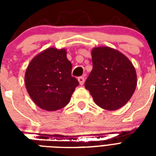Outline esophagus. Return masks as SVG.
I'll use <instances>...</instances> for the list:
<instances>
[{"instance_id":"obj_1","label":"esophagus","mask_w":156,"mask_h":156,"mask_svg":"<svg viewBox=\"0 0 156 156\" xmlns=\"http://www.w3.org/2000/svg\"><path fill=\"white\" fill-rule=\"evenodd\" d=\"M78 82H79V84H80L81 86H83V84H84V82H85V78H84V77H79V78H78Z\"/></svg>"}]
</instances>
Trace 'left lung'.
Masks as SVG:
<instances>
[{
  "label": "left lung",
  "mask_w": 156,
  "mask_h": 156,
  "mask_svg": "<svg viewBox=\"0 0 156 156\" xmlns=\"http://www.w3.org/2000/svg\"><path fill=\"white\" fill-rule=\"evenodd\" d=\"M93 69L86 80L98 106L109 111L123 107L137 87V73L127 56L109 47H95L91 50Z\"/></svg>",
  "instance_id": "obj_1"
}]
</instances>
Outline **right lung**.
<instances>
[{"label":"right lung","mask_w":156,"mask_h":156,"mask_svg":"<svg viewBox=\"0 0 156 156\" xmlns=\"http://www.w3.org/2000/svg\"><path fill=\"white\" fill-rule=\"evenodd\" d=\"M65 48H48L30 61L25 73L28 94L38 107L46 111H56L66 107L78 86L71 76L72 64Z\"/></svg>","instance_id":"add662e5"}]
</instances>
